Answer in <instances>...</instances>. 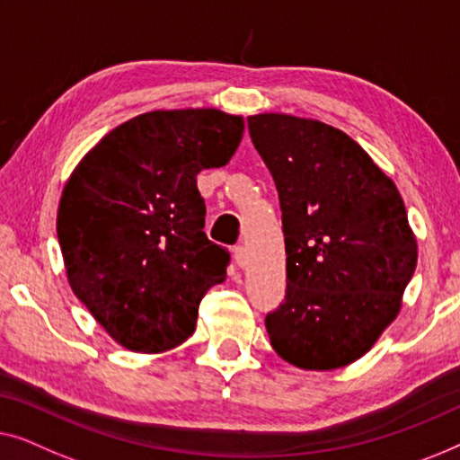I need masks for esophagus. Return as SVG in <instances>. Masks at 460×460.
Returning a JSON list of instances; mask_svg holds the SVG:
<instances>
[{"mask_svg": "<svg viewBox=\"0 0 460 460\" xmlns=\"http://www.w3.org/2000/svg\"><path fill=\"white\" fill-rule=\"evenodd\" d=\"M233 261H235L239 269H243L245 264H248V252H245L243 245H235V248H233Z\"/></svg>", "mask_w": 460, "mask_h": 460, "instance_id": "obj_1", "label": "esophagus"}]
</instances>
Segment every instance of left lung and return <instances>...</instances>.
Wrapping results in <instances>:
<instances>
[{
    "label": "left lung",
    "instance_id": "obj_1",
    "mask_svg": "<svg viewBox=\"0 0 460 460\" xmlns=\"http://www.w3.org/2000/svg\"><path fill=\"white\" fill-rule=\"evenodd\" d=\"M279 193L288 289L270 346L310 371L346 367L396 319L417 267L402 198L357 141L321 120L248 116Z\"/></svg>",
    "mask_w": 460,
    "mask_h": 460
}]
</instances>
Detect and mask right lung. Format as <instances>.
Instances as JSON below:
<instances>
[{
  "label": "right lung",
  "instance_id": "1",
  "mask_svg": "<svg viewBox=\"0 0 460 460\" xmlns=\"http://www.w3.org/2000/svg\"><path fill=\"white\" fill-rule=\"evenodd\" d=\"M242 135V116L221 110H154L112 128L64 185L68 283L128 350L183 344L204 294L227 277L229 250L206 237L196 177L227 164Z\"/></svg>",
  "mask_w": 460,
  "mask_h": 460
}]
</instances>
